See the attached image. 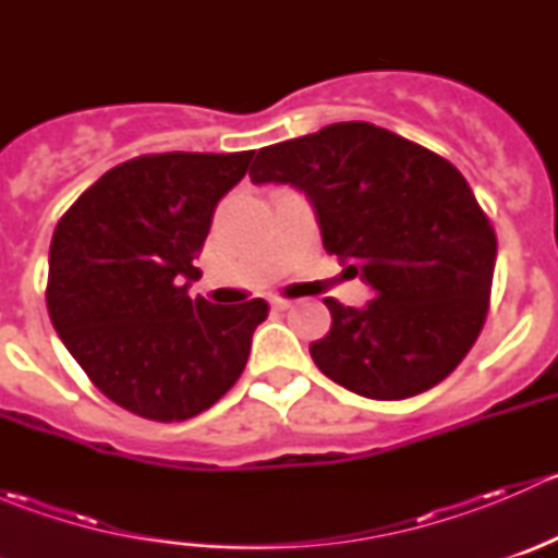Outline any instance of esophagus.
<instances>
[{"mask_svg":"<svg viewBox=\"0 0 558 558\" xmlns=\"http://www.w3.org/2000/svg\"><path fill=\"white\" fill-rule=\"evenodd\" d=\"M272 307H275V311H291V307H294V302H291V300H272Z\"/></svg>","mask_w":558,"mask_h":558,"instance_id":"esophagus-1","label":"esophagus"}]
</instances>
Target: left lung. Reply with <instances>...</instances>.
Wrapping results in <instances>:
<instances>
[{
  "instance_id": "left-lung-1",
  "label": "left lung",
  "mask_w": 558,
  "mask_h": 558,
  "mask_svg": "<svg viewBox=\"0 0 558 558\" xmlns=\"http://www.w3.org/2000/svg\"><path fill=\"white\" fill-rule=\"evenodd\" d=\"M251 180L302 191L329 253L373 291L326 296L331 329L311 342L320 373L367 399H408L466 356L486 320L497 234L451 161L364 121L258 150Z\"/></svg>"
}]
</instances>
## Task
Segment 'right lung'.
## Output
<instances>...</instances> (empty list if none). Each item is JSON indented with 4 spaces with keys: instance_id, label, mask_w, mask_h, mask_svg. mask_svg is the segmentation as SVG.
<instances>
[{
    "instance_id": "1",
    "label": "right lung",
    "mask_w": 558,
    "mask_h": 558,
    "mask_svg": "<svg viewBox=\"0 0 558 558\" xmlns=\"http://www.w3.org/2000/svg\"><path fill=\"white\" fill-rule=\"evenodd\" d=\"M253 150L140 156L105 172L50 240L48 313L92 384L150 421H185L238 384L267 302L191 300L194 258Z\"/></svg>"
}]
</instances>
